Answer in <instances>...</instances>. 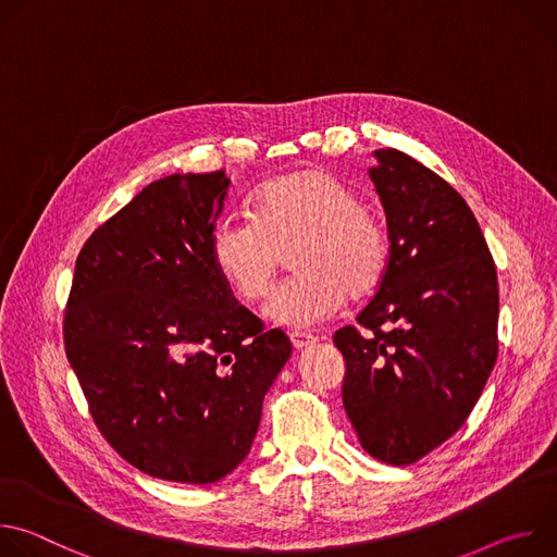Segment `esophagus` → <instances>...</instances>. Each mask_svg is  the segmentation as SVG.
I'll list each match as a JSON object with an SVG mask.
<instances>
[{
    "mask_svg": "<svg viewBox=\"0 0 557 557\" xmlns=\"http://www.w3.org/2000/svg\"><path fill=\"white\" fill-rule=\"evenodd\" d=\"M290 344H293V348L299 352V350H306V348L314 346V344H317V337L304 335V333H290Z\"/></svg>",
    "mask_w": 557,
    "mask_h": 557,
    "instance_id": "34e87169",
    "label": "esophagus"
}]
</instances>
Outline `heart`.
Here are the masks:
<instances>
[{
    "label": "heart",
    "instance_id": "heart-1",
    "mask_svg": "<svg viewBox=\"0 0 557 557\" xmlns=\"http://www.w3.org/2000/svg\"><path fill=\"white\" fill-rule=\"evenodd\" d=\"M290 253L286 280L267 301L271 322L308 331L346 306L348 293H372L385 275L389 243L383 224L359 196L322 170L280 176L262 187L253 215H224L211 231V262L243 301L271 290L282 253Z\"/></svg>",
    "mask_w": 557,
    "mask_h": 557
}]
</instances>
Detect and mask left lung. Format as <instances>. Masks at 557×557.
I'll list each match as a JSON object with an SVG mask.
<instances>
[{
	"label": "left lung",
	"mask_w": 557,
	"mask_h": 557,
	"mask_svg": "<svg viewBox=\"0 0 557 557\" xmlns=\"http://www.w3.org/2000/svg\"><path fill=\"white\" fill-rule=\"evenodd\" d=\"M370 178L389 260L374 297L333 342L346 359V414L361 447L412 465L460 430L498 357V275L462 196L399 149Z\"/></svg>",
	"instance_id": "1"
}]
</instances>
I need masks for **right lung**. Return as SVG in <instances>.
<instances>
[{
  "mask_svg": "<svg viewBox=\"0 0 557 557\" xmlns=\"http://www.w3.org/2000/svg\"><path fill=\"white\" fill-rule=\"evenodd\" d=\"M231 181L222 170L147 185L74 264L67 361L108 443L136 469L209 485L245 460L290 357L211 262Z\"/></svg>",
  "mask_w": 557,
  "mask_h": 557,
  "instance_id": "right-lung-1",
  "label": "right lung"
}]
</instances>
